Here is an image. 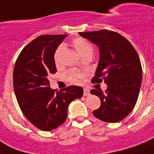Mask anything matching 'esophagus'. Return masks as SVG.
Masks as SVG:
<instances>
[{"label":"esophagus","mask_w":154,"mask_h":154,"mask_svg":"<svg viewBox=\"0 0 154 154\" xmlns=\"http://www.w3.org/2000/svg\"><path fill=\"white\" fill-rule=\"evenodd\" d=\"M83 94H84L85 96L90 94V90H89V89H87V88L83 89Z\"/></svg>","instance_id":"34e87169"}]
</instances>
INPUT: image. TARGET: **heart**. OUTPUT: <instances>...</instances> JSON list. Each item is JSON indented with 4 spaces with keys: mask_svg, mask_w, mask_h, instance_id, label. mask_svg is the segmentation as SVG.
<instances>
[{
    "mask_svg": "<svg viewBox=\"0 0 154 154\" xmlns=\"http://www.w3.org/2000/svg\"><path fill=\"white\" fill-rule=\"evenodd\" d=\"M72 45L82 58L87 56H92L93 52H94V45L88 40L83 38H80V37L76 38L72 41ZM64 49L65 48L63 45H59L56 49L54 53V61L57 66H60L61 64L62 57L64 53ZM86 74L85 72H81L77 69L68 70L64 75L65 79L73 84H81L86 79Z\"/></svg>",
    "mask_w": 154,
    "mask_h": 154,
    "instance_id": "b5f03b06",
    "label": "heart"
}]
</instances>
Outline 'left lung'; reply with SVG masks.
<instances>
[{"label":"left lung","mask_w":154,"mask_h":154,"mask_svg":"<svg viewBox=\"0 0 154 154\" xmlns=\"http://www.w3.org/2000/svg\"><path fill=\"white\" fill-rule=\"evenodd\" d=\"M82 37L97 45L100 60L92 83L107 85L103 93L93 89L91 93L101 100V106L93 112L95 117L107 123H117L130 114L138 100L143 69L136 50L119 33L109 30L79 32Z\"/></svg>","instance_id":"left-lung-1"}]
</instances>
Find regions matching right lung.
I'll return each instance as SVG.
<instances>
[{
    "label": "right lung",
    "instance_id": "1",
    "mask_svg": "<svg viewBox=\"0 0 154 154\" xmlns=\"http://www.w3.org/2000/svg\"><path fill=\"white\" fill-rule=\"evenodd\" d=\"M67 34L41 35L24 47L13 71V87L25 117L37 128L49 131L64 123L68 105L82 97L81 86L57 91L49 87V76L57 72L54 53Z\"/></svg>",
    "mask_w": 154,
    "mask_h": 154
}]
</instances>
